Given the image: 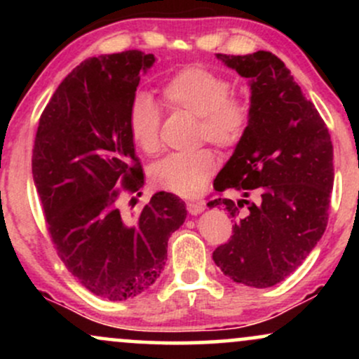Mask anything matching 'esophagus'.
Returning <instances> with one entry per match:
<instances>
[{"label":"esophagus","mask_w":359,"mask_h":359,"mask_svg":"<svg viewBox=\"0 0 359 359\" xmlns=\"http://www.w3.org/2000/svg\"><path fill=\"white\" fill-rule=\"evenodd\" d=\"M185 208H187L189 214H192V216H197V214H201L205 209V205L203 203H199V201H189V203H185Z\"/></svg>","instance_id":"esophagus-1"}]
</instances>
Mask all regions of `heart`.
<instances>
[{
    "label": "heart",
    "instance_id": "b5f03b06",
    "mask_svg": "<svg viewBox=\"0 0 359 359\" xmlns=\"http://www.w3.org/2000/svg\"><path fill=\"white\" fill-rule=\"evenodd\" d=\"M231 84L221 74L201 65L180 69L160 89L167 108L182 109L199 118L197 140L219 148H231L241 142L250 125L251 108L245 97L229 93ZM160 111L148 94L133 97L128 113V128L137 148L147 155L160 150ZM217 167L211 148L192 154H174L156 162L150 170L151 182L177 196H196Z\"/></svg>",
    "mask_w": 359,
    "mask_h": 359
}]
</instances>
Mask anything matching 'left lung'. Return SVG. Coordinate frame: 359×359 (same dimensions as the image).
<instances>
[{
    "instance_id": "left-lung-1",
    "label": "left lung",
    "mask_w": 359,
    "mask_h": 359,
    "mask_svg": "<svg viewBox=\"0 0 359 359\" xmlns=\"http://www.w3.org/2000/svg\"><path fill=\"white\" fill-rule=\"evenodd\" d=\"M216 57L248 79L251 116L214 180L217 194L236 191L241 199L208 203L238 217L231 240L214 250L212 259L233 282L266 288L297 269L325 231L334 184L331 135L277 55Z\"/></svg>"
}]
</instances>
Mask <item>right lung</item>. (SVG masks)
Segmentation results:
<instances>
[{"instance_id":"add662e5","label":"right lung","mask_w":359,"mask_h":359,"mask_svg":"<svg viewBox=\"0 0 359 359\" xmlns=\"http://www.w3.org/2000/svg\"><path fill=\"white\" fill-rule=\"evenodd\" d=\"M155 57L140 50L90 57L60 82L36 130L32 174L53 246L94 295L126 300L162 273L170 234L184 224L175 194L156 192L138 214L119 209L143 187L128 113Z\"/></svg>"}]
</instances>
